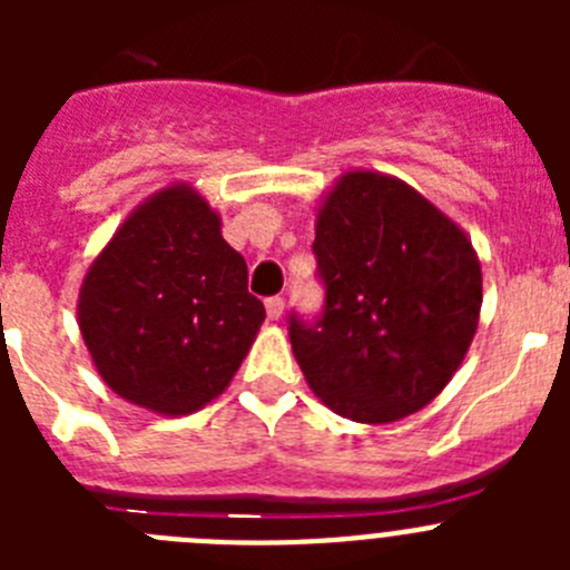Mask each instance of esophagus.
I'll use <instances>...</instances> for the list:
<instances>
[{"label": "esophagus", "mask_w": 570, "mask_h": 570, "mask_svg": "<svg viewBox=\"0 0 570 570\" xmlns=\"http://www.w3.org/2000/svg\"><path fill=\"white\" fill-rule=\"evenodd\" d=\"M265 314H268V320H279V316L285 314V299H282V296L265 299Z\"/></svg>", "instance_id": "obj_1"}]
</instances>
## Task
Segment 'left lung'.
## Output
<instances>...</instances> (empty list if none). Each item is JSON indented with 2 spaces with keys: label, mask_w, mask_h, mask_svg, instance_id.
I'll list each match as a JSON object with an SVG mask.
<instances>
[{
  "label": "left lung",
  "mask_w": 570,
  "mask_h": 570,
  "mask_svg": "<svg viewBox=\"0 0 570 570\" xmlns=\"http://www.w3.org/2000/svg\"><path fill=\"white\" fill-rule=\"evenodd\" d=\"M325 314L291 316L311 391L365 425L405 420L460 371L482 308L471 236L431 199L380 170L351 168L316 205Z\"/></svg>",
  "instance_id": "8db88e82"
}]
</instances>
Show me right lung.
<instances>
[{"instance_id":"obj_1","label":"right lung","mask_w":570,"mask_h":570,"mask_svg":"<svg viewBox=\"0 0 570 570\" xmlns=\"http://www.w3.org/2000/svg\"><path fill=\"white\" fill-rule=\"evenodd\" d=\"M77 322L105 385L163 416L223 394L265 308L223 219L194 185L170 183L136 205L88 265Z\"/></svg>"}]
</instances>
